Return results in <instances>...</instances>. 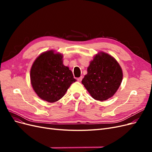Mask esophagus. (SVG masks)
Instances as JSON below:
<instances>
[{
    "label": "esophagus",
    "mask_w": 152,
    "mask_h": 152,
    "mask_svg": "<svg viewBox=\"0 0 152 152\" xmlns=\"http://www.w3.org/2000/svg\"><path fill=\"white\" fill-rule=\"evenodd\" d=\"M82 80V77H80L78 78V79H77L78 82H81V80Z\"/></svg>",
    "instance_id": "34e87169"
}]
</instances>
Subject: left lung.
I'll return each mask as SVG.
<instances>
[{
    "label": "left lung",
    "mask_w": 152,
    "mask_h": 152,
    "mask_svg": "<svg viewBox=\"0 0 152 152\" xmlns=\"http://www.w3.org/2000/svg\"><path fill=\"white\" fill-rule=\"evenodd\" d=\"M122 78V70L116 59L107 53L99 52L90 61L82 84L94 99L103 102L116 93Z\"/></svg>",
    "instance_id": "1"
}]
</instances>
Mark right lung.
<instances>
[{
	"instance_id": "obj_1",
	"label": "right lung",
	"mask_w": 152,
	"mask_h": 152,
	"mask_svg": "<svg viewBox=\"0 0 152 152\" xmlns=\"http://www.w3.org/2000/svg\"><path fill=\"white\" fill-rule=\"evenodd\" d=\"M63 55L49 50L40 54L32 64L30 81L39 97L49 103L60 99L76 80L63 63Z\"/></svg>"
}]
</instances>
